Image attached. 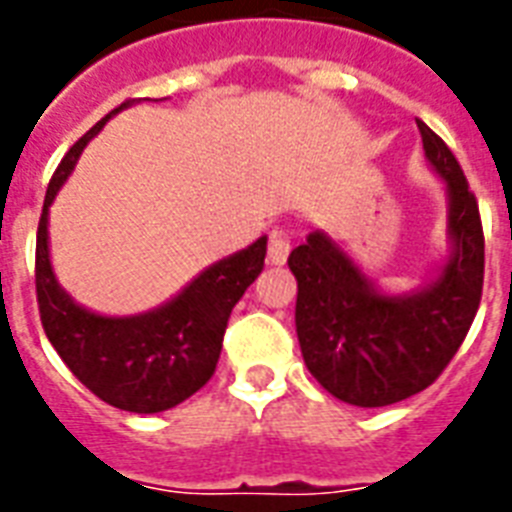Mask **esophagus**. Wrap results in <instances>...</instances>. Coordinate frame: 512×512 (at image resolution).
I'll return each mask as SVG.
<instances>
[{
	"label": "esophagus",
	"mask_w": 512,
	"mask_h": 512,
	"mask_svg": "<svg viewBox=\"0 0 512 512\" xmlns=\"http://www.w3.org/2000/svg\"><path fill=\"white\" fill-rule=\"evenodd\" d=\"M289 252H292V244H289V236L284 231H273L271 241H268V260L273 265L287 263Z\"/></svg>",
	"instance_id": "34e87169"
}]
</instances>
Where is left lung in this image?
I'll return each mask as SVG.
<instances>
[{"instance_id": "8db88e82", "label": "left lung", "mask_w": 512, "mask_h": 512, "mask_svg": "<svg viewBox=\"0 0 512 512\" xmlns=\"http://www.w3.org/2000/svg\"><path fill=\"white\" fill-rule=\"evenodd\" d=\"M430 167L449 196L452 252L436 279L412 295H382L327 233L292 249L297 340L305 366L332 396L388 406L438 380L476 319L484 289L478 201L444 140L417 119Z\"/></svg>"}]
</instances>
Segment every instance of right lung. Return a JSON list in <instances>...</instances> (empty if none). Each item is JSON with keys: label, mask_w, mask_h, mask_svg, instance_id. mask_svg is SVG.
<instances>
[{"label": "right lung", "mask_w": 512, "mask_h": 512, "mask_svg": "<svg viewBox=\"0 0 512 512\" xmlns=\"http://www.w3.org/2000/svg\"><path fill=\"white\" fill-rule=\"evenodd\" d=\"M127 106L114 108L76 140L47 185L36 231V303L44 335L84 388L124 412L156 414L193 396L215 374L233 305L263 271L268 239L260 236L247 249L209 265L156 311L119 319L76 305L52 273L47 215L84 146Z\"/></svg>", "instance_id": "right-lung-1"}]
</instances>
